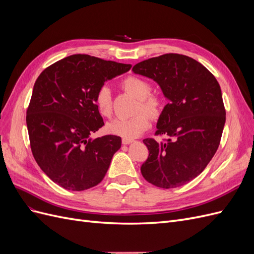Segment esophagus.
Segmentation results:
<instances>
[{"instance_id":"obj_1","label":"esophagus","mask_w":254,"mask_h":254,"mask_svg":"<svg viewBox=\"0 0 254 254\" xmlns=\"http://www.w3.org/2000/svg\"><path fill=\"white\" fill-rule=\"evenodd\" d=\"M122 143L124 144V145L131 144V143H133V140H131V139H124V137H123V139H122Z\"/></svg>"}]
</instances>
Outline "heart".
<instances>
[{"label": "heart", "mask_w": 254, "mask_h": 254, "mask_svg": "<svg viewBox=\"0 0 254 254\" xmlns=\"http://www.w3.org/2000/svg\"><path fill=\"white\" fill-rule=\"evenodd\" d=\"M129 94L139 99L135 112L137 114L132 118H119L107 124L109 133L124 137L134 139L141 135L150 125V117L158 118L163 109V101L159 96L150 95L151 86L148 81L136 76H129L122 83ZM95 105L98 112L103 117L110 118L112 115V94L108 86H103L98 89L95 95ZM141 111L148 112L141 113Z\"/></svg>", "instance_id": "obj_1"}]
</instances>
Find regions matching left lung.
<instances>
[{
	"instance_id": "left-lung-1",
	"label": "left lung",
	"mask_w": 254,
	"mask_h": 254,
	"mask_svg": "<svg viewBox=\"0 0 254 254\" xmlns=\"http://www.w3.org/2000/svg\"><path fill=\"white\" fill-rule=\"evenodd\" d=\"M132 71L156 81L168 101L156 132L167 139L143 140L149 155L141 173L161 189L184 186L202 173L219 146L226 123L219 83L200 63L179 54L141 61Z\"/></svg>"
}]
</instances>
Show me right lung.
I'll return each mask as SVG.
<instances>
[{
	"instance_id": "right-lung-1",
	"label": "right lung",
	"mask_w": 254,
	"mask_h": 254,
	"mask_svg": "<svg viewBox=\"0 0 254 254\" xmlns=\"http://www.w3.org/2000/svg\"><path fill=\"white\" fill-rule=\"evenodd\" d=\"M131 66L77 54L53 64L37 78L26 112L30 147L43 173L61 188L84 190L104 179L122 140L91 136L104 125L95 95Z\"/></svg>"
}]
</instances>
